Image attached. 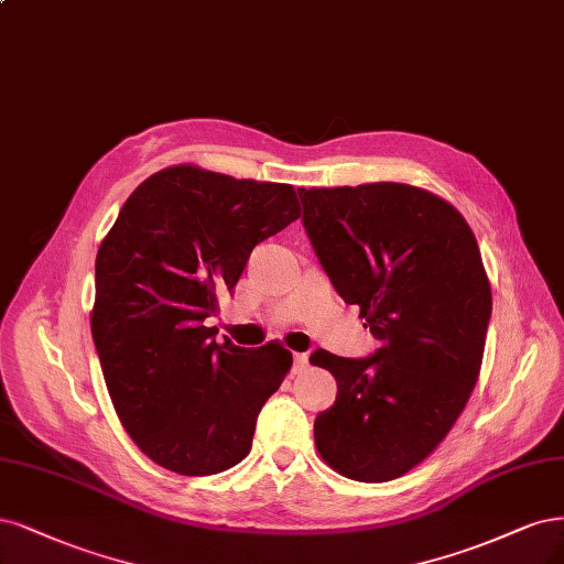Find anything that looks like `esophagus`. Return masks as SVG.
Instances as JSON below:
<instances>
[{
    "label": "esophagus",
    "instance_id": "obj_1",
    "mask_svg": "<svg viewBox=\"0 0 564 564\" xmlns=\"http://www.w3.org/2000/svg\"><path fill=\"white\" fill-rule=\"evenodd\" d=\"M307 366H310V361H307V355H305V352L294 355V373H303V371H307Z\"/></svg>",
    "mask_w": 564,
    "mask_h": 564
}]
</instances>
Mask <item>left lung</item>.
<instances>
[{
  "label": "left lung",
  "instance_id": "obj_1",
  "mask_svg": "<svg viewBox=\"0 0 564 564\" xmlns=\"http://www.w3.org/2000/svg\"><path fill=\"white\" fill-rule=\"evenodd\" d=\"M299 196L322 268L380 340L366 359L310 357L338 382L317 453L352 480H394L438 448L476 387L492 313L478 242L448 200L411 184Z\"/></svg>",
  "mask_w": 564,
  "mask_h": 564
}]
</instances>
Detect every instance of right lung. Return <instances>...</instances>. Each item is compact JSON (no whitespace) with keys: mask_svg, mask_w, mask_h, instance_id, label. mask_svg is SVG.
Wrapping results in <instances>:
<instances>
[{"mask_svg":"<svg viewBox=\"0 0 564 564\" xmlns=\"http://www.w3.org/2000/svg\"><path fill=\"white\" fill-rule=\"evenodd\" d=\"M301 217L291 184L198 165L151 174L95 259L90 332L111 403L138 448L182 476L236 467L291 368L280 343L215 340L219 296L261 240Z\"/></svg>","mask_w":564,"mask_h":564,"instance_id":"1","label":"right lung"}]
</instances>
